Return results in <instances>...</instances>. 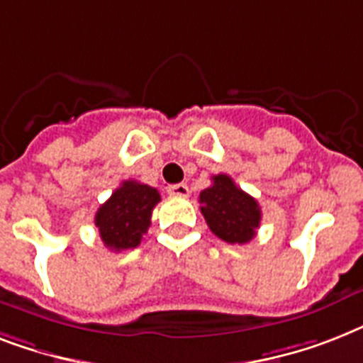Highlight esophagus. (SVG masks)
I'll return each instance as SVG.
<instances>
[{
	"label": "esophagus",
	"instance_id": "34e87169",
	"mask_svg": "<svg viewBox=\"0 0 363 363\" xmlns=\"http://www.w3.org/2000/svg\"><path fill=\"white\" fill-rule=\"evenodd\" d=\"M167 194H169V196H179V198H186L188 194H190V190H188V186L184 182H179V184H171V186H167Z\"/></svg>",
	"mask_w": 363,
	"mask_h": 363
}]
</instances>
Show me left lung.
Listing matches in <instances>:
<instances>
[{
  "instance_id": "obj_1",
  "label": "left lung",
  "mask_w": 363,
  "mask_h": 363,
  "mask_svg": "<svg viewBox=\"0 0 363 363\" xmlns=\"http://www.w3.org/2000/svg\"><path fill=\"white\" fill-rule=\"evenodd\" d=\"M199 203L207 226L222 241L245 245L256 235L262 220L258 201L238 188L232 177H213V184L199 194Z\"/></svg>"
}]
</instances>
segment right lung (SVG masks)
<instances>
[{"label": "right lung", "mask_w": 363, "mask_h": 363, "mask_svg": "<svg viewBox=\"0 0 363 363\" xmlns=\"http://www.w3.org/2000/svg\"><path fill=\"white\" fill-rule=\"evenodd\" d=\"M158 201L156 188L137 181L122 182L94 218L105 247L115 252L135 248L150 226L152 209Z\"/></svg>", "instance_id": "1"}]
</instances>
